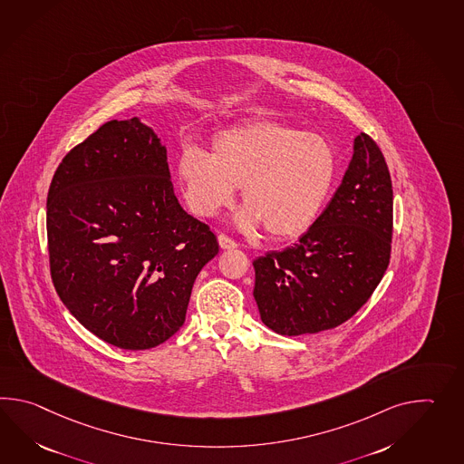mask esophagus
Here are the masks:
<instances>
[{
  "instance_id": "obj_1",
  "label": "esophagus",
  "mask_w": 464,
  "mask_h": 464,
  "mask_svg": "<svg viewBox=\"0 0 464 464\" xmlns=\"http://www.w3.org/2000/svg\"><path fill=\"white\" fill-rule=\"evenodd\" d=\"M218 241H219V246L223 247V249H233V247L237 246V241H235L233 237H229L227 235H225V233L218 235Z\"/></svg>"
}]
</instances>
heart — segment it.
Returning <instances> with one entry per match:
<instances>
[{
	"instance_id": "1",
	"label": "heart",
	"mask_w": 464,
	"mask_h": 464,
	"mask_svg": "<svg viewBox=\"0 0 464 464\" xmlns=\"http://www.w3.org/2000/svg\"><path fill=\"white\" fill-rule=\"evenodd\" d=\"M336 153L321 134L259 120L223 130L207 150L188 144L176 173L186 205L201 218L227 208L241 186L239 227H265L275 239L301 237L316 223L336 178Z\"/></svg>"
}]
</instances>
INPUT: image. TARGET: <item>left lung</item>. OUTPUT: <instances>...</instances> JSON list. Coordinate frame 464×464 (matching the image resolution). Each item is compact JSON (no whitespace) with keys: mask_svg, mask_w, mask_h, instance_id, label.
<instances>
[{"mask_svg":"<svg viewBox=\"0 0 464 464\" xmlns=\"http://www.w3.org/2000/svg\"><path fill=\"white\" fill-rule=\"evenodd\" d=\"M392 186L380 146L366 133L340 188L298 243L253 261L261 321L283 336L350 320L380 285L392 257Z\"/></svg>","mask_w":464,"mask_h":464,"instance_id":"obj_1","label":"left lung"}]
</instances>
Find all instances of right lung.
Here are the masks:
<instances>
[{"label": "right lung", "mask_w": 464, "mask_h": 464, "mask_svg": "<svg viewBox=\"0 0 464 464\" xmlns=\"http://www.w3.org/2000/svg\"><path fill=\"white\" fill-rule=\"evenodd\" d=\"M53 285L72 316L121 350H150L185 323L196 276L219 246L173 193L166 148L138 118L76 144L46 201Z\"/></svg>", "instance_id": "1"}]
</instances>
